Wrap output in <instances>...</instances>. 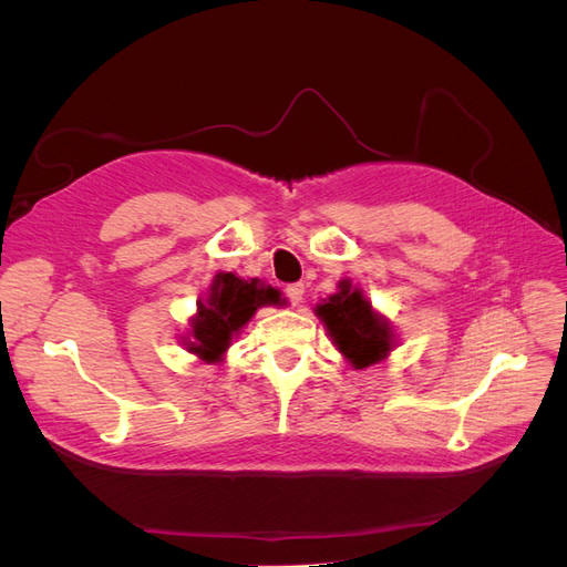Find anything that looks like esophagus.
I'll return each mask as SVG.
<instances>
[{
  "label": "esophagus",
  "instance_id": "34e87169",
  "mask_svg": "<svg viewBox=\"0 0 567 567\" xmlns=\"http://www.w3.org/2000/svg\"><path fill=\"white\" fill-rule=\"evenodd\" d=\"M286 296H288V300H290V302L298 305V302L302 300V296H305V284H302V281L288 284V286H286Z\"/></svg>",
  "mask_w": 567,
  "mask_h": 567
}]
</instances>
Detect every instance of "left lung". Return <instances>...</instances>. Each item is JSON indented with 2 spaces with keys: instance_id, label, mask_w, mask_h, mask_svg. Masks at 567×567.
I'll list each match as a JSON object with an SVG mask.
<instances>
[{
  "instance_id": "8db88e82",
  "label": "left lung",
  "mask_w": 567,
  "mask_h": 567,
  "mask_svg": "<svg viewBox=\"0 0 567 567\" xmlns=\"http://www.w3.org/2000/svg\"><path fill=\"white\" fill-rule=\"evenodd\" d=\"M317 312L329 326L336 348L357 369L381 362L390 352L388 326L371 312V305L348 281H342L340 293L319 305Z\"/></svg>"
}]
</instances>
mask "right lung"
I'll return each instance as SVG.
<instances>
[{"label":"right lung","instance_id":"obj_1","mask_svg":"<svg viewBox=\"0 0 567 567\" xmlns=\"http://www.w3.org/2000/svg\"><path fill=\"white\" fill-rule=\"evenodd\" d=\"M281 293L257 279L244 281L234 274H217L208 302L198 307V317L192 323L196 352L205 362H217L229 348L231 336L255 315L257 307L279 305Z\"/></svg>","mask_w":567,"mask_h":567}]
</instances>
